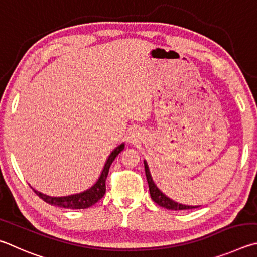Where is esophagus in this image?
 Segmentation results:
<instances>
[{
	"mask_svg": "<svg viewBox=\"0 0 257 257\" xmlns=\"http://www.w3.org/2000/svg\"><path fill=\"white\" fill-rule=\"evenodd\" d=\"M139 139H140V136H139V133L137 131H132L128 133V137H127V141L130 143H133V145H137L139 142Z\"/></svg>",
	"mask_w": 257,
	"mask_h": 257,
	"instance_id": "obj_1",
	"label": "esophagus"
}]
</instances>
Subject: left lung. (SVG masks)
<instances>
[{
    "instance_id": "8db88e82",
    "label": "left lung",
    "mask_w": 257,
    "mask_h": 257,
    "mask_svg": "<svg viewBox=\"0 0 257 257\" xmlns=\"http://www.w3.org/2000/svg\"><path fill=\"white\" fill-rule=\"evenodd\" d=\"M145 161V169H146V176H147V181H148V185H149V191H150V196L154 202H156L157 204L163 206V208H166L168 210H174V211H178V210H190V209H195L199 208V205L193 206V205H185V204H181L178 202H175L174 200L169 199L167 195H165L163 192H161L154 182V179L151 177L150 170H149V166H148L147 161Z\"/></svg>"
}]
</instances>
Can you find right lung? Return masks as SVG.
<instances>
[{
	"instance_id": "add662e5",
	"label": "right lung",
	"mask_w": 257,
	"mask_h": 257,
	"mask_svg": "<svg viewBox=\"0 0 257 257\" xmlns=\"http://www.w3.org/2000/svg\"><path fill=\"white\" fill-rule=\"evenodd\" d=\"M125 145L120 143L119 146H117L114 150L110 152V155L108 156L106 160V164L103 166V169L100 174V176L97 179V182L93 184L91 187H89L88 190H85L81 193H76V194H71L67 196H49L46 194H43L38 191H36L35 188L31 187L36 194H37L40 199L44 200L46 203L55 206H60V208L64 209H87L89 206L93 205L94 203L101 199L106 193V178L108 172H109V167L112 164V161L118 156L119 152L124 150Z\"/></svg>"
}]
</instances>
